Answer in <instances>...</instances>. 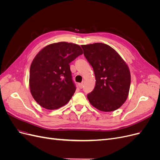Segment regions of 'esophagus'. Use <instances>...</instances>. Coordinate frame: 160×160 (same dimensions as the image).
I'll return each mask as SVG.
<instances>
[{
  "label": "esophagus",
  "mask_w": 160,
  "mask_h": 160,
  "mask_svg": "<svg viewBox=\"0 0 160 160\" xmlns=\"http://www.w3.org/2000/svg\"><path fill=\"white\" fill-rule=\"evenodd\" d=\"M79 88L80 89L83 88V83H79Z\"/></svg>",
  "instance_id": "esophagus-1"
}]
</instances>
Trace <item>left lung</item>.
<instances>
[{"mask_svg": "<svg viewBox=\"0 0 160 160\" xmlns=\"http://www.w3.org/2000/svg\"><path fill=\"white\" fill-rule=\"evenodd\" d=\"M81 47L96 79L94 89L88 94L90 103L102 111L118 109L127 99L129 91L131 75L127 64L113 48L104 43Z\"/></svg>", "mask_w": 160, "mask_h": 160, "instance_id": "obj_1", "label": "left lung"}]
</instances>
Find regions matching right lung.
<instances>
[{"mask_svg":"<svg viewBox=\"0 0 160 160\" xmlns=\"http://www.w3.org/2000/svg\"><path fill=\"white\" fill-rule=\"evenodd\" d=\"M83 54L79 45L59 42L45 47L33 59L29 84L41 107L57 109L69 102L76 90L69 63Z\"/></svg>","mask_w":160,"mask_h":160,"instance_id":"1","label":"right lung"}]
</instances>
